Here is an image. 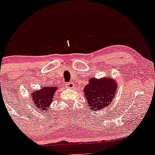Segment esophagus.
I'll use <instances>...</instances> for the list:
<instances>
[{"mask_svg":"<svg viewBox=\"0 0 155 155\" xmlns=\"http://www.w3.org/2000/svg\"><path fill=\"white\" fill-rule=\"evenodd\" d=\"M66 85H67V87H69V88H73V87H74V84H73V82H68Z\"/></svg>","mask_w":155,"mask_h":155,"instance_id":"1","label":"esophagus"}]
</instances>
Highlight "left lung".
Returning <instances> with one entry per match:
<instances>
[{
	"instance_id": "8db88e82",
	"label": "left lung",
	"mask_w": 155,
	"mask_h": 155,
	"mask_svg": "<svg viewBox=\"0 0 155 155\" xmlns=\"http://www.w3.org/2000/svg\"><path fill=\"white\" fill-rule=\"evenodd\" d=\"M117 86V82L112 76L98 79L90 78L83 90L90 109L100 111L110 105L116 94Z\"/></svg>"
}]
</instances>
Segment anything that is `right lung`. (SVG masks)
I'll return each mask as SVG.
<instances>
[{"label": "right lung", "mask_w": 155, "mask_h": 155, "mask_svg": "<svg viewBox=\"0 0 155 155\" xmlns=\"http://www.w3.org/2000/svg\"><path fill=\"white\" fill-rule=\"evenodd\" d=\"M57 88L55 85L53 87L44 85L39 91L31 92V100L33 101V104L36 106V109L43 111L47 110L48 109L46 108H48L52 102V98L55 95Z\"/></svg>", "instance_id": "1"}]
</instances>
